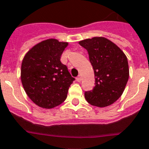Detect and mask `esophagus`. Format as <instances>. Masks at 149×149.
<instances>
[{
    "label": "esophagus",
    "mask_w": 149,
    "mask_h": 149,
    "mask_svg": "<svg viewBox=\"0 0 149 149\" xmlns=\"http://www.w3.org/2000/svg\"><path fill=\"white\" fill-rule=\"evenodd\" d=\"M81 80H82V78H81V75H79L78 77H77V82H81Z\"/></svg>",
    "instance_id": "34e87169"
}]
</instances>
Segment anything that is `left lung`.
<instances>
[{"instance_id": "left-lung-1", "label": "left lung", "mask_w": 149, "mask_h": 149, "mask_svg": "<svg viewBox=\"0 0 149 149\" xmlns=\"http://www.w3.org/2000/svg\"><path fill=\"white\" fill-rule=\"evenodd\" d=\"M79 44L88 51L95 77L94 89L84 93L86 100L99 107L111 105L121 97L129 79L126 55L104 37L84 39Z\"/></svg>"}]
</instances>
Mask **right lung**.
Here are the masks:
<instances>
[{
  "mask_svg": "<svg viewBox=\"0 0 149 149\" xmlns=\"http://www.w3.org/2000/svg\"><path fill=\"white\" fill-rule=\"evenodd\" d=\"M68 43L55 39L42 41L23 58L20 78L27 96L37 106L52 109L62 104L74 77L60 61Z\"/></svg>",
  "mask_w": 149,
  "mask_h": 149,
  "instance_id": "add662e5",
  "label": "right lung"
}]
</instances>
